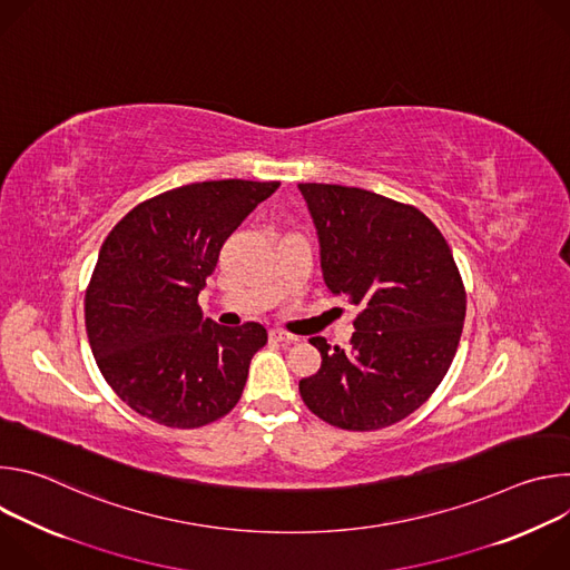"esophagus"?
<instances>
[{
  "mask_svg": "<svg viewBox=\"0 0 570 570\" xmlns=\"http://www.w3.org/2000/svg\"><path fill=\"white\" fill-rule=\"evenodd\" d=\"M271 338L277 341V343H282V345H293V343H297V336L286 334V332H282V330H273V332H271Z\"/></svg>",
  "mask_w": 570,
  "mask_h": 570,
  "instance_id": "34e87169",
  "label": "esophagus"
}]
</instances>
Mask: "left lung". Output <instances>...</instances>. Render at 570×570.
<instances>
[{
  "mask_svg": "<svg viewBox=\"0 0 570 570\" xmlns=\"http://www.w3.org/2000/svg\"><path fill=\"white\" fill-rule=\"evenodd\" d=\"M336 297L358 306L350 347L315 336L320 370L299 381L308 411L345 431L415 413L458 352L466 293L442 232L417 207L343 185H297Z\"/></svg>",
  "mask_w": 570,
  "mask_h": 570,
  "instance_id": "left-lung-1",
  "label": "left lung"
}]
</instances>
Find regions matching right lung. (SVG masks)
Returning a JSON list of instances; mask_svg holds the SVG:
<instances>
[{
  "instance_id": "1",
  "label": "right lung",
  "mask_w": 570,
  "mask_h": 570,
  "mask_svg": "<svg viewBox=\"0 0 570 570\" xmlns=\"http://www.w3.org/2000/svg\"><path fill=\"white\" fill-rule=\"evenodd\" d=\"M279 183L209 180L148 198L104 240L86 291V330L108 385L135 413L169 429L225 417L253 356L259 322L220 327L198 293L227 236Z\"/></svg>"
}]
</instances>
